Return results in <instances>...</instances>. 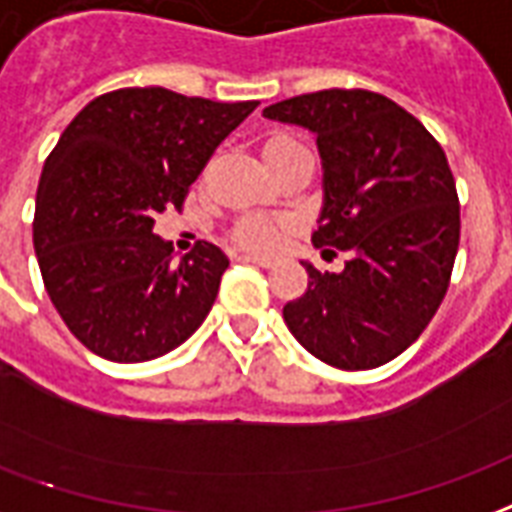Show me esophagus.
<instances>
[{
    "mask_svg": "<svg viewBox=\"0 0 512 512\" xmlns=\"http://www.w3.org/2000/svg\"><path fill=\"white\" fill-rule=\"evenodd\" d=\"M246 263H255V266L260 268H271L276 263L274 257H268V255H244Z\"/></svg>",
    "mask_w": 512,
    "mask_h": 512,
    "instance_id": "1",
    "label": "esophagus"
}]
</instances>
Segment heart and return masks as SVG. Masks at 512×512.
I'll return each instance as SVG.
<instances>
[{
	"instance_id": "1",
	"label": "heart",
	"mask_w": 512,
	"mask_h": 512,
	"mask_svg": "<svg viewBox=\"0 0 512 512\" xmlns=\"http://www.w3.org/2000/svg\"><path fill=\"white\" fill-rule=\"evenodd\" d=\"M285 146H295V140L274 138L266 149H285ZM233 238H236V244L246 246V249L266 252V249H274L282 241V225L266 217H244L238 219L236 227H233Z\"/></svg>"
}]
</instances>
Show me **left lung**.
Listing matches in <instances>:
<instances>
[{
  "label": "left lung",
  "mask_w": 512,
  "mask_h": 512,
  "mask_svg": "<svg viewBox=\"0 0 512 512\" xmlns=\"http://www.w3.org/2000/svg\"><path fill=\"white\" fill-rule=\"evenodd\" d=\"M263 116L317 135L323 211L312 244L352 255L339 274L304 263L309 287L282 309L287 328L328 366L377 369L418 339L448 293L461 233L448 157L412 113L366 89L301 94Z\"/></svg>",
  "instance_id": "left-lung-1"
}]
</instances>
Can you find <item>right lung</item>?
Segmentation results:
<instances>
[{"label": "right lung", "instance_id": "1", "mask_svg": "<svg viewBox=\"0 0 512 512\" xmlns=\"http://www.w3.org/2000/svg\"><path fill=\"white\" fill-rule=\"evenodd\" d=\"M255 108L149 86L102 94L67 124L43 165L32 238L56 312L94 355L151 361L206 320L230 260L208 241L176 260L154 217L184 206Z\"/></svg>", "mask_w": 512, "mask_h": 512}]
</instances>
